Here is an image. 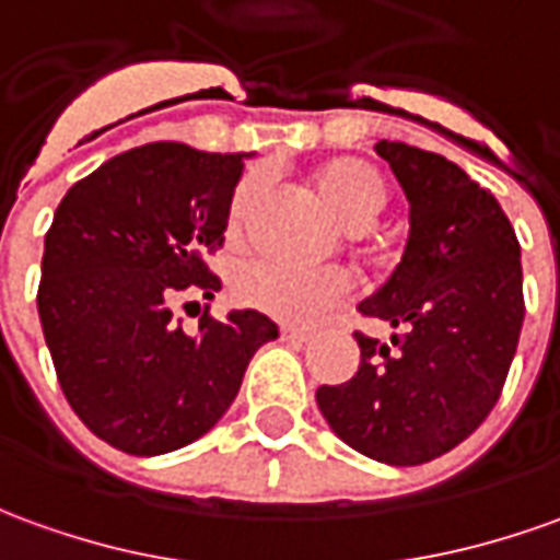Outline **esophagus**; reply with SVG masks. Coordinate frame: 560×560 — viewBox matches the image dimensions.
I'll list each match as a JSON object with an SVG mask.
<instances>
[{
  "label": "esophagus",
  "instance_id": "obj_1",
  "mask_svg": "<svg viewBox=\"0 0 560 560\" xmlns=\"http://www.w3.org/2000/svg\"><path fill=\"white\" fill-rule=\"evenodd\" d=\"M280 338H283V341H292V345H307L314 335L307 329H299V326H280Z\"/></svg>",
  "mask_w": 560,
  "mask_h": 560
}]
</instances>
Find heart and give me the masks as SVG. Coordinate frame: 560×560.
Listing matches in <instances>:
<instances>
[{
	"label": "heart",
	"mask_w": 560,
	"mask_h": 560,
	"mask_svg": "<svg viewBox=\"0 0 560 560\" xmlns=\"http://www.w3.org/2000/svg\"><path fill=\"white\" fill-rule=\"evenodd\" d=\"M319 195L329 200V207L345 219L347 225H365L372 222L384 203H387V183L381 179L375 167L357 158L329 161L314 173ZM265 188L261 176H246L234 198H231L229 225L241 231L256 207L258 195ZM350 289V280L341 268H292L280 261H249L234 273L231 292L243 307H253L258 314H268L283 323H314L326 311L341 302Z\"/></svg>",
	"instance_id": "b5f03b06"
}]
</instances>
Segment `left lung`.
Segmentation results:
<instances>
[{
	"label": "left lung",
	"mask_w": 560,
	"mask_h": 560,
	"mask_svg": "<svg viewBox=\"0 0 560 560\" xmlns=\"http://www.w3.org/2000/svg\"><path fill=\"white\" fill-rule=\"evenodd\" d=\"M375 152L408 198L402 258L360 311L399 335H353L360 369L317 405L345 445L387 466L457 448L500 399L524 319L522 246L503 207L464 167L408 142Z\"/></svg>",
	"instance_id": "8db88e82"
}]
</instances>
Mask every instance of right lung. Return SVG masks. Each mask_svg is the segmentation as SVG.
Returning <instances> with one entry per match:
<instances>
[{"label":"right lung","mask_w":560,"mask_h":560,"mask_svg":"<svg viewBox=\"0 0 560 560\" xmlns=\"http://www.w3.org/2000/svg\"><path fill=\"white\" fill-rule=\"evenodd\" d=\"M243 152L149 142L69 188L48 234L38 319L57 381L112 448L155 457L210 433L277 323L258 311L173 323L183 292L222 289L203 258L222 246Z\"/></svg>","instance_id":"add662e5"}]
</instances>
